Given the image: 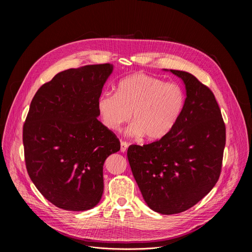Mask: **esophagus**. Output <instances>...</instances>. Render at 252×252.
I'll return each instance as SVG.
<instances>
[{
    "instance_id": "1",
    "label": "esophagus",
    "mask_w": 252,
    "mask_h": 252,
    "mask_svg": "<svg viewBox=\"0 0 252 252\" xmlns=\"http://www.w3.org/2000/svg\"><path fill=\"white\" fill-rule=\"evenodd\" d=\"M127 147H128V145H127L126 142H122V143H121V151H122L123 153L126 151Z\"/></svg>"
}]
</instances>
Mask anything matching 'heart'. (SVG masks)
<instances>
[{
  "instance_id": "obj_1",
  "label": "heart",
  "mask_w": 252,
  "mask_h": 252,
  "mask_svg": "<svg viewBox=\"0 0 252 252\" xmlns=\"http://www.w3.org/2000/svg\"><path fill=\"white\" fill-rule=\"evenodd\" d=\"M184 105L185 94L178 84L134 73L118 83L115 93H102L97 109L104 126L112 131L118 130L131 116L130 136L145 135L148 140H159L175 127Z\"/></svg>"
}]
</instances>
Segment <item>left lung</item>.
<instances>
[{
  "instance_id": "1",
  "label": "left lung",
  "mask_w": 252,
  "mask_h": 252,
  "mask_svg": "<svg viewBox=\"0 0 252 252\" xmlns=\"http://www.w3.org/2000/svg\"><path fill=\"white\" fill-rule=\"evenodd\" d=\"M169 71L186 89L177 125L159 141L127 149L145 202L161 215L183 213L210 192L220 178L226 145V126L213 92L189 72Z\"/></svg>"
}]
</instances>
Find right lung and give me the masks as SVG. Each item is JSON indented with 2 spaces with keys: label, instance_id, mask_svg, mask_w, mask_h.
I'll use <instances>...</instances> for the list:
<instances>
[{
  "label": "right lung",
  "instance_id": "add662e5",
  "mask_svg": "<svg viewBox=\"0 0 252 252\" xmlns=\"http://www.w3.org/2000/svg\"><path fill=\"white\" fill-rule=\"evenodd\" d=\"M110 63L57 73L37 90L23 126L25 164L36 189L59 208L95 207L104 190L103 165L121 149L98 121L97 101Z\"/></svg>",
  "mask_w": 252,
  "mask_h": 252
}]
</instances>
